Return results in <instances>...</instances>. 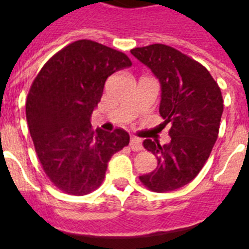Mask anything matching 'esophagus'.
<instances>
[{"mask_svg": "<svg viewBox=\"0 0 249 249\" xmlns=\"http://www.w3.org/2000/svg\"><path fill=\"white\" fill-rule=\"evenodd\" d=\"M129 147H131L132 151H142L143 149V146H142V141L140 138H136V137H132L131 141H129Z\"/></svg>", "mask_w": 249, "mask_h": 249, "instance_id": "1", "label": "esophagus"}]
</instances>
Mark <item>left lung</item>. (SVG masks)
Masks as SVG:
<instances>
[{"label":"left lung","mask_w":249,"mask_h":249,"mask_svg":"<svg viewBox=\"0 0 249 249\" xmlns=\"http://www.w3.org/2000/svg\"><path fill=\"white\" fill-rule=\"evenodd\" d=\"M131 53L160 80V114L164 126L171 123L169 143L143 141L158 164L140 181L153 192L175 191L198 175L212 152L223 112L221 89L204 66L173 47L155 43Z\"/></svg>","instance_id":"left-lung-1"}]
</instances>
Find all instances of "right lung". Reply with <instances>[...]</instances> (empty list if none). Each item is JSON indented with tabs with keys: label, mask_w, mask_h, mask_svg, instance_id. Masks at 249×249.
Returning a JSON list of instances; mask_svg holds the SVG:
<instances>
[{
	"label": "right lung",
	"mask_w": 249,
	"mask_h": 249,
	"mask_svg": "<svg viewBox=\"0 0 249 249\" xmlns=\"http://www.w3.org/2000/svg\"><path fill=\"white\" fill-rule=\"evenodd\" d=\"M132 66L117 50L80 39L58 51L36 76L26 101V118L46 176L67 195L97 190L116 152L128 146L124 129L93 131L91 114L106 80Z\"/></svg>",
	"instance_id": "right-lung-1"
}]
</instances>
